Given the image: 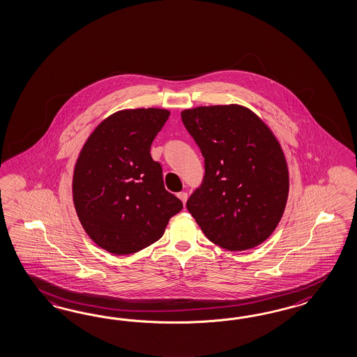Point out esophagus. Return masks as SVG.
<instances>
[{"label": "esophagus", "mask_w": 357, "mask_h": 357, "mask_svg": "<svg viewBox=\"0 0 357 357\" xmlns=\"http://www.w3.org/2000/svg\"><path fill=\"white\" fill-rule=\"evenodd\" d=\"M177 197L183 201V204H186V201H188V193H185V192H181V193L177 194Z\"/></svg>", "instance_id": "1"}]
</instances>
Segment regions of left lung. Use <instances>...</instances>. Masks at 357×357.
<instances>
[{
    "label": "left lung",
    "mask_w": 357,
    "mask_h": 357,
    "mask_svg": "<svg viewBox=\"0 0 357 357\" xmlns=\"http://www.w3.org/2000/svg\"><path fill=\"white\" fill-rule=\"evenodd\" d=\"M204 158L202 183L186 207L206 237L227 250H246L274 232L288 198V168L274 134L241 105L181 112Z\"/></svg>",
    "instance_id": "left-lung-1"
}]
</instances>
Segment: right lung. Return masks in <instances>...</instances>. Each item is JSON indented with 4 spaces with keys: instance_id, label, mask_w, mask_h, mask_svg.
Segmentation results:
<instances>
[{
    "instance_id": "1",
    "label": "right lung",
    "mask_w": 357,
    "mask_h": 357,
    "mask_svg": "<svg viewBox=\"0 0 357 357\" xmlns=\"http://www.w3.org/2000/svg\"><path fill=\"white\" fill-rule=\"evenodd\" d=\"M169 112L125 109L105 119L82 149L73 199L84 231L113 255L139 252L158 241L183 202L165 190L162 165L150 149Z\"/></svg>"
}]
</instances>
